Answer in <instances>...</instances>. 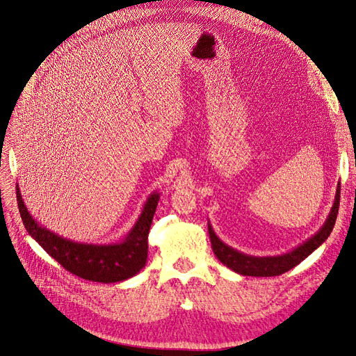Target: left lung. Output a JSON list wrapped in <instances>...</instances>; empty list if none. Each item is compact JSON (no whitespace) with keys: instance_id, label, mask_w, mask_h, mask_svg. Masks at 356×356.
Returning a JSON list of instances; mask_svg holds the SVG:
<instances>
[{"instance_id":"left-lung-1","label":"left lung","mask_w":356,"mask_h":356,"mask_svg":"<svg viewBox=\"0 0 356 356\" xmlns=\"http://www.w3.org/2000/svg\"><path fill=\"white\" fill-rule=\"evenodd\" d=\"M339 200H341V181L337 183L336 195L332 209L327 215L326 221L320 227L316 234H313L310 238H307L297 247H293L292 250L276 254V256H252L243 252H238L237 249L225 244L218 236L215 234V231L208 221V231H209V238L212 244V250L222 265L229 268L231 270L237 272L238 275L244 276H276L282 275L297 266L298 264L310 256L317 247H320L324 241L327 240L330 236L332 229L336 222L337 209H339Z\"/></svg>"}]
</instances>
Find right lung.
Segmentation results:
<instances>
[{
    "label": "right lung",
    "mask_w": 356,
    "mask_h": 356,
    "mask_svg": "<svg viewBox=\"0 0 356 356\" xmlns=\"http://www.w3.org/2000/svg\"><path fill=\"white\" fill-rule=\"evenodd\" d=\"M19 211L29 236L71 273L92 282L113 284L127 281L140 273L148 257V233L154 212L157 209L160 192L148 195L141 213L125 237L112 243H81L63 237L40 225L27 211L19 184Z\"/></svg>",
    "instance_id": "1"
}]
</instances>
